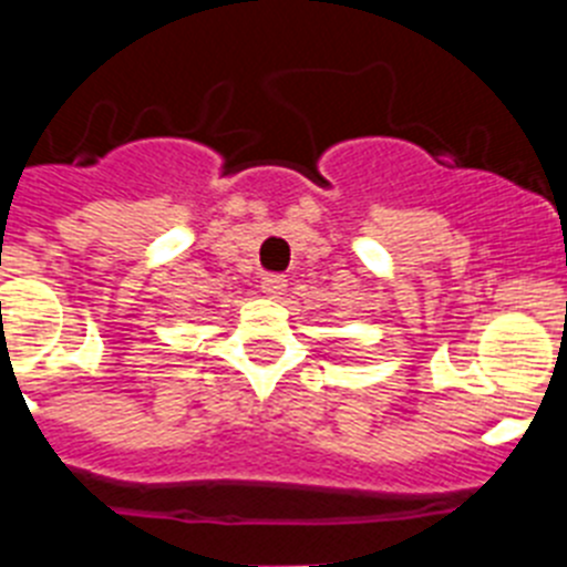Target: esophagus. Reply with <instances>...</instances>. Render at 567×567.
<instances>
[{
    "label": "esophagus",
    "mask_w": 567,
    "mask_h": 567,
    "mask_svg": "<svg viewBox=\"0 0 567 567\" xmlns=\"http://www.w3.org/2000/svg\"><path fill=\"white\" fill-rule=\"evenodd\" d=\"M260 287H264V292L272 295V298H278V295L287 292V275L280 272H269L260 278Z\"/></svg>",
    "instance_id": "34e87169"
}]
</instances>
